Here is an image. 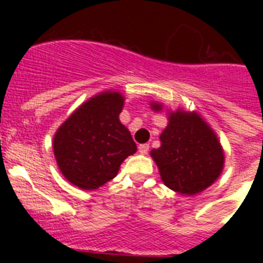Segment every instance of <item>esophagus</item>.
Instances as JSON below:
<instances>
[{"instance_id": "esophagus-1", "label": "esophagus", "mask_w": 263, "mask_h": 263, "mask_svg": "<svg viewBox=\"0 0 263 263\" xmlns=\"http://www.w3.org/2000/svg\"><path fill=\"white\" fill-rule=\"evenodd\" d=\"M139 153L140 154H147L148 150H150V146L147 143H143V144H139Z\"/></svg>"}]
</instances>
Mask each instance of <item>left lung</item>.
I'll return each instance as SVG.
<instances>
[{
	"instance_id": "1",
	"label": "left lung",
	"mask_w": 263,
	"mask_h": 263,
	"mask_svg": "<svg viewBox=\"0 0 263 263\" xmlns=\"http://www.w3.org/2000/svg\"><path fill=\"white\" fill-rule=\"evenodd\" d=\"M161 110V105H153ZM161 147L152 150L166 187L194 195L212 185L222 172L224 152L208 124L196 113L177 110L161 134Z\"/></svg>"
}]
</instances>
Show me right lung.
Wrapping results in <instances>:
<instances>
[{"mask_svg": "<svg viewBox=\"0 0 263 263\" xmlns=\"http://www.w3.org/2000/svg\"><path fill=\"white\" fill-rule=\"evenodd\" d=\"M123 105L119 92L95 95L55 132L53 150L68 181L95 190L116 177L121 162L136 152L131 134L119 120Z\"/></svg>", "mask_w": 263, "mask_h": 263, "instance_id": "add662e5", "label": "right lung"}]
</instances>
